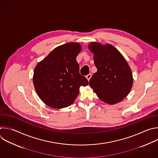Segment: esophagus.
I'll return each mask as SVG.
<instances>
[{
  "label": "esophagus",
  "instance_id": "obj_1",
  "mask_svg": "<svg viewBox=\"0 0 158 158\" xmlns=\"http://www.w3.org/2000/svg\"><path fill=\"white\" fill-rule=\"evenodd\" d=\"M91 77H92V74H89L88 75H87V76H86V78L87 79V80H88V81H89V80H90V79L91 78Z\"/></svg>",
  "mask_w": 158,
  "mask_h": 158
}]
</instances>
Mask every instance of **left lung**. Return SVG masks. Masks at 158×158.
Segmentation results:
<instances>
[{"instance_id":"8db88e82","label":"left lung","mask_w":158,"mask_h":158,"mask_svg":"<svg viewBox=\"0 0 158 158\" xmlns=\"http://www.w3.org/2000/svg\"><path fill=\"white\" fill-rule=\"evenodd\" d=\"M94 53L97 71L89 81V85L103 102L112 105L123 100L133 85V75L127 61L120 51L110 44L97 42L89 44Z\"/></svg>"}]
</instances>
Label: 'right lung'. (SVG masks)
Masks as SVG:
<instances>
[{
    "label": "right lung",
    "mask_w": 158,
    "mask_h": 158,
    "mask_svg": "<svg viewBox=\"0 0 158 158\" xmlns=\"http://www.w3.org/2000/svg\"><path fill=\"white\" fill-rule=\"evenodd\" d=\"M82 50L79 43L71 42L56 47L34 69L33 84L40 99L54 109L68 107L89 84L79 73L76 57Z\"/></svg>",
    "instance_id": "1"
}]
</instances>
